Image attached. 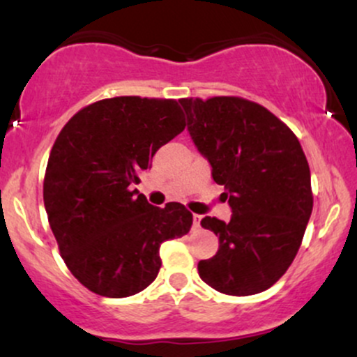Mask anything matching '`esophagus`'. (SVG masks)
<instances>
[{
  "instance_id": "esophagus-1",
  "label": "esophagus",
  "mask_w": 357,
  "mask_h": 357,
  "mask_svg": "<svg viewBox=\"0 0 357 357\" xmlns=\"http://www.w3.org/2000/svg\"><path fill=\"white\" fill-rule=\"evenodd\" d=\"M202 227V215H192V228H198Z\"/></svg>"
}]
</instances>
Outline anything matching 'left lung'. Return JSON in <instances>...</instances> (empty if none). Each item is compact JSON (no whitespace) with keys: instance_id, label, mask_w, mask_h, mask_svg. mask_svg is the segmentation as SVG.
Wrapping results in <instances>:
<instances>
[{"instance_id":"1","label":"left lung","mask_w":357,"mask_h":357,"mask_svg":"<svg viewBox=\"0 0 357 357\" xmlns=\"http://www.w3.org/2000/svg\"><path fill=\"white\" fill-rule=\"evenodd\" d=\"M188 132L225 186L228 223L204 216L218 236L198 264L203 282L227 296H253L287 272L312 213L310 169L296 134L260 104L240 97L179 100Z\"/></svg>"}]
</instances>
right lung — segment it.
<instances>
[{
	"mask_svg": "<svg viewBox=\"0 0 357 357\" xmlns=\"http://www.w3.org/2000/svg\"><path fill=\"white\" fill-rule=\"evenodd\" d=\"M184 126L176 100L114 97L79 110L60 130L45 210L65 265L92 292L122 298L144 290L161 268L162 241L190 231L192 215L181 203L158 208L134 190Z\"/></svg>",
	"mask_w": 357,
	"mask_h": 357,
	"instance_id": "right-lung-1",
	"label": "right lung"
}]
</instances>
